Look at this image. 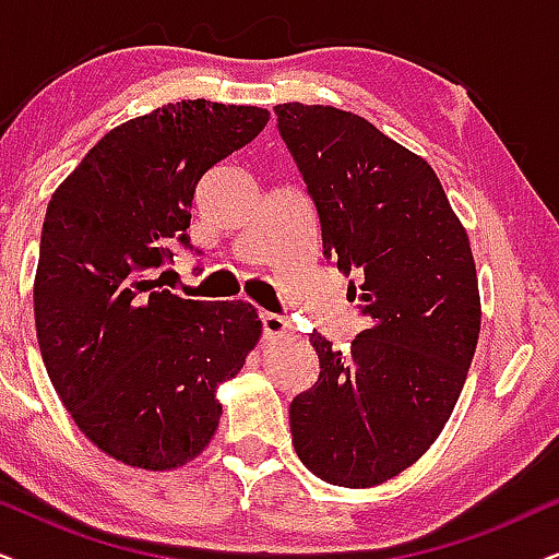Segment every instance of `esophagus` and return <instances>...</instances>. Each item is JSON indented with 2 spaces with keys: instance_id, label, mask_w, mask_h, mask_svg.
<instances>
[{
  "instance_id": "1",
  "label": "esophagus",
  "mask_w": 559,
  "mask_h": 559,
  "mask_svg": "<svg viewBox=\"0 0 559 559\" xmlns=\"http://www.w3.org/2000/svg\"><path fill=\"white\" fill-rule=\"evenodd\" d=\"M260 324H263L265 337H281L292 330V322H288L284 314H273V312H260Z\"/></svg>"
}]
</instances>
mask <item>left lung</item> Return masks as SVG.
I'll return each mask as SVG.
<instances>
[{
    "mask_svg": "<svg viewBox=\"0 0 559 559\" xmlns=\"http://www.w3.org/2000/svg\"><path fill=\"white\" fill-rule=\"evenodd\" d=\"M273 110L322 258L359 281L366 322L345 353L309 335L320 377L288 407L294 449L324 483L371 487L418 462L456 405L479 337L475 260L426 159L330 105Z\"/></svg>",
    "mask_w": 559,
    "mask_h": 559,
    "instance_id": "1",
    "label": "left lung"
}]
</instances>
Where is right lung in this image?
<instances>
[{
	"label": "right lung",
	"instance_id": "right-lung-1",
	"mask_svg": "<svg viewBox=\"0 0 559 559\" xmlns=\"http://www.w3.org/2000/svg\"><path fill=\"white\" fill-rule=\"evenodd\" d=\"M271 112L167 103L105 133L48 203L35 271L40 356L76 428L118 462L173 469L218 426V384L242 369L260 320L245 301L159 286L188 237L198 180Z\"/></svg>",
	"mask_w": 559,
	"mask_h": 559
}]
</instances>
